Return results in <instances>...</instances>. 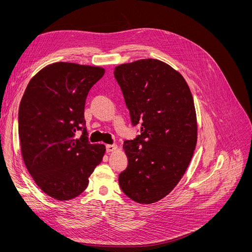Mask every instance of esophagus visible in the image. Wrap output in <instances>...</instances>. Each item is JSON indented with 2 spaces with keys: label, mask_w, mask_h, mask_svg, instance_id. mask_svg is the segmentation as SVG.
<instances>
[{
  "label": "esophagus",
  "mask_w": 252,
  "mask_h": 252,
  "mask_svg": "<svg viewBox=\"0 0 252 252\" xmlns=\"http://www.w3.org/2000/svg\"><path fill=\"white\" fill-rule=\"evenodd\" d=\"M117 148H118V146L117 145H114V144H112V145H107V146H106V152H113V151H116L117 150Z\"/></svg>",
  "instance_id": "esophagus-1"
}]
</instances>
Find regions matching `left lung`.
Wrapping results in <instances>:
<instances>
[{
    "label": "left lung",
    "instance_id": "1",
    "mask_svg": "<svg viewBox=\"0 0 252 252\" xmlns=\"http://www.w3.org/2000/svg\"><path fill=\"white\" fill-rule=\"evenodd\" d=\"M132 126L141 134L124 142L127 168L120 187L141 204L158 202L177 186L196 145V117L186 81L161 61L145 59L116 67Z\"/></svg>",
    "mask_w": 252,
    "mask_h": 252
}]
</instances>
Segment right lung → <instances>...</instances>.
<instances>
[{
    "mask_svg": "<svg viewBox=\"0 0 252 252\" xmlns=\"http://www.w3.org/2000/svg\"><path fill=\"white\" fill-rule=\"evenodd\" d=\"M101 67L58 62L30 80L19 108V138L27 170L52 199L81 194L102 162L105 146L90 144L84 118L89 90ZM79 131L80 139H75Z\"/></svg>",
    "mask_w": 252,
    "mask_h": 252,
    "instance_id": "right-lung-1",
    "label": "right lung"
}]
</instances>
